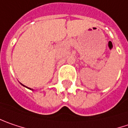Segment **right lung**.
I'll return each mask as SVG.
<instances>
[{
    "label": "right lung",
    "instance_id": "add662e5",
    "mask_svg": "<svg viewBox=\"0 0 128 128\" xmlns=\"http://www.w3.org/2000/svg\"><path fill=\"white\" fill-rule=\"evenodd\" d=\"M22 86H24V87H26V86H24V85H22ZM26 88H27V87H26Z\"/></svg>",
    "mask_w": 128,
    "mask_h": 128
}]
</instances>
